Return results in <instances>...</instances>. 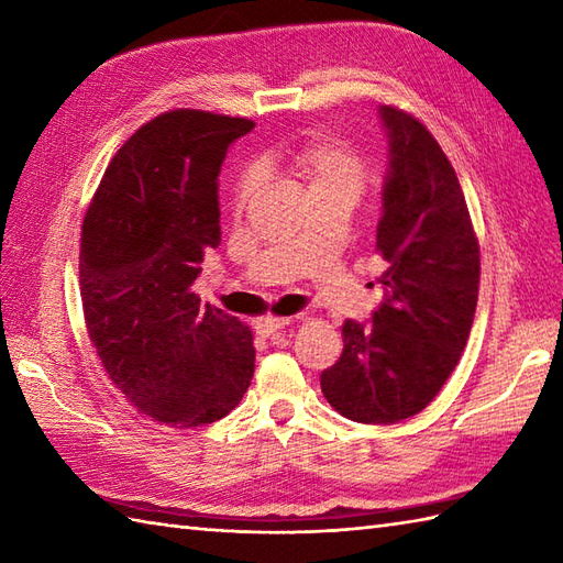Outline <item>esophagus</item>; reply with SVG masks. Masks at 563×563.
Masks as SVG:
<instances>
[{"instance_id": "34e87169", "label": "esophagus", "mask_w": 563, "mask_h": 563, "mask_svg": "<svg viewBox=\"0 0 563 563\" xmlns=\"http://www.w3.org/2000/svg\"><path fill=\"white\" fill-rule=\"evenodd\" d=\"M288 324H290L288 317H273V314H268V317L256 319L254 321V329H256V333H261V336H273V333L283 331Z\"/></svg>"}]
</instances>
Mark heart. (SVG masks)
<instances>
[{
  "label": "heart",
  "instance_id": "b5f03b06",
  "mask_svg": "<svg viewBox=\"0 0 563 563\" xmlns=\"http://www.w3.org/2000/svg\"><path fill=\"white\" fill-rule=\"evenodd\" d=\"M275 164L288 169L312 198H341L355 206L373 178L369 162L353 145L336 137L312 135L273 154ZM258 188V172L244 169L236 176L230 206L239 214Z\"/></svg>",
  "mask_w": 563,
  "mask_h": 563
}]
</instances>
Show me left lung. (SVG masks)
Segmentation results:
<instances>
[{
    "instance_id": "1",
    "label": "left lung",
    "mask_w": 563,
    "mask_h": 563,
    "mask_svg": "<svg viewBox=\"0 0 563 563\" xmlns=\"http://www.w3.org/2000/svg\"><path fill=\"white\" fill-rule=\"evenodd\" d=\"M391 169L377 227L387 297L373 324L345 319L321 373L341 416L387 426L421 413L457 367L479 300V239L448 154L416 115L382 106Z\"/></svg>"
}]
</instances>
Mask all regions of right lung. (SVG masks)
I'll return each instance as SVG.
<instances>
[{
    "label": "right lung",
    "mask_w": 563,
    "mask_h": 563,
    "mask_svg": "<svg viewBox=\"0 0 563 563\" xmlns=\"http://www.w3.org/2000/svg\"><path fill=\"white\" fill-rule=\"evenodd\" d=\"M249 118L166 111L115 152L84 214L79 288L87 333L113 385L150 421H220L254 377V336L194 292L220 246L218 174Z\"/></svg>",
    "instance_id": "add662e5"
}]
</instances>
